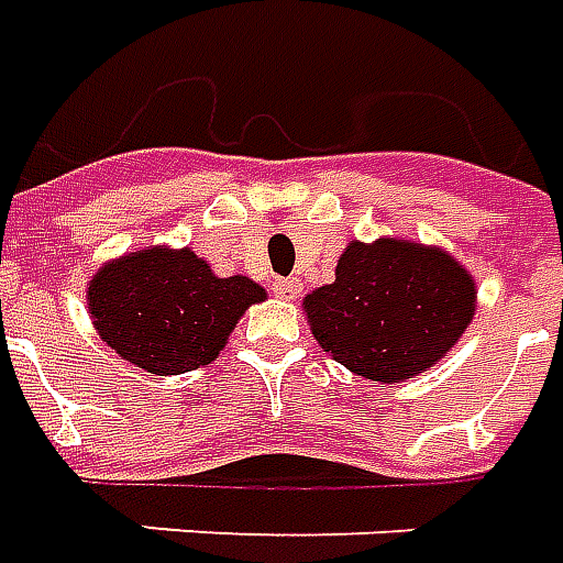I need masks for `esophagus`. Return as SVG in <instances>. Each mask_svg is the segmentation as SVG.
<instances>
[{"label": "esophagus", "mask_w": 563, "mask_h": 563, "mask_svg": "<svg viewBox=\"0 0 563 563\" xmlns=\"http://www.w3.org/2000/svg\"><path fill=\"white\" fill-rule=\"evenodd\" d=\"M273 290L278 294V297H285V300H297L300 297V278H275Z\"/></svg>", "instance_id": "1"}]
</instances>
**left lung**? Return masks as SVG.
I'll list each match as a JSON object with an SVG mask.
<instances>
[{"mask_svg": "<svg viewBox=\"0 0 563 563\" xmlns=\"http://www.w3.org/2000/svg\"><path fill=\"white\" fill-rule=\"evenodd\" d=\"M336 364L394 385L452 352L476 314V285L452 254L406 239L349 242L336 282L302 300Z\"/></svg>", "mask_w": 563, "mask_h": 563, "instance_id": "obj_1", "label": "left lung"}]
</instances>
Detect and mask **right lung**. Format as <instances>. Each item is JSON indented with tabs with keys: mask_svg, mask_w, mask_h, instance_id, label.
Segmentation results:
<instances>
[{
	"mask_svg": "<svg viewBox=\"0 0 563 563\" xmlns=\"http://www.w3.org/2000/svg\"><path fill=\"white\" fill-rule=\"evenodd\" d=\"M266 290L245 275L218 278L190 249H145L106 263L87 309L102 342L139 369L178 376L211 364Z\"/></svg>",
	"mask_w": 563,
	"mask_h": 563,
	"instance_id": "add662e5",
	"label": "right lung"
}]
</instances>
